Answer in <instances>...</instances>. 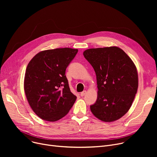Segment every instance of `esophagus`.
<instances>
[{
    "label": "esophagus",
    "instance_id": "esophagus-1",
    "mask_svg": "<svg viewBox=\"0 0 157 157\" xmlns=\"http://www.w3.org/2000/svg\"><path fill=\"white\" fill-rule=\"evenodd\" d=\"M86 91H83V92H81V93L80 94V95H81V97H83V96L86 94Z\"/></svg>",
    "mask_w": 157,
    "mask_h": 157
}]
</instances>
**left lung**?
Segmentation results:
<instances>
[{
  "label": "left lung",
  "mask_w": 157,
  "mask_h": 157,
  "mask_svg": "<svg viewBox=\"0 0 157 157\" xmlns=\"http://www.w3.org/2000/svg\"><path fill=\"white\" fill-rule=\"evenodd\" d=\"M83 55L92 65L97 78V99L90 105L92 113L105 122L120 119L128 112L137 94L136 65L116 46L88 49Z\"/></svg>",
  "instance_id": "obj_1"
}]
</instances>
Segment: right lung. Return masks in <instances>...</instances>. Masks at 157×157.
Wrapping results in <instances>:
<instances>
[{"instance_id": "right-lung-1", "label": "right lung", "mask_w": 157, "mask_h": 157, "mask_svg": "<svg viewBox=\"0 0 157 157\" xmlns=\"http://www.w3.org/2000/svg\"><path fill=\"white\" fill-rule=\"evenodd\" d=\"M77 49L56 48L40 52L29 63L24 90L31 108L46 121H56L71 109L76 96L71 92L65 70Z\"/></svg>"}]
</instances>
